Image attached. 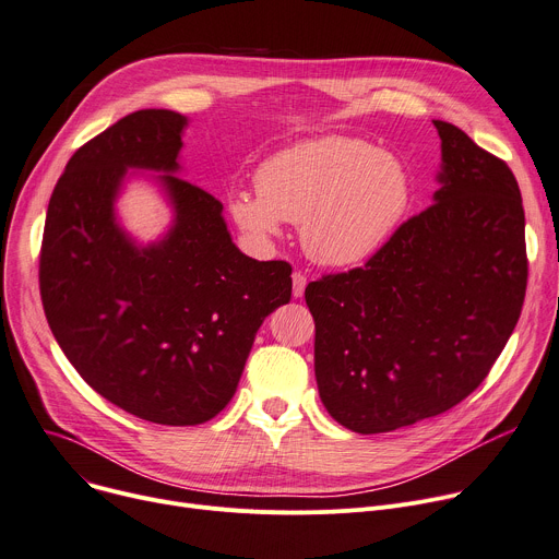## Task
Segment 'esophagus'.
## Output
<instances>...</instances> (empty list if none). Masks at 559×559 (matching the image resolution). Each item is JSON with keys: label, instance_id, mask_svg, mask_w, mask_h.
Masks as SVG:
<instances>
[{"label": "esophagus", "instance_id": "esophagus-1", "mask_svg": "<svg viewBox=\"0 0 559 559\" xmlns=\"http://www.w3.org/2000/svg\"><path fill=\"white\" fill-rule=\"evenodd\" d=\"M306 287H308V276L304 272H294L292 274V294H294V299H301V296L306 294Z\"/></svg>", "mask_w": 559, "mask_h": 559}]
</instances>
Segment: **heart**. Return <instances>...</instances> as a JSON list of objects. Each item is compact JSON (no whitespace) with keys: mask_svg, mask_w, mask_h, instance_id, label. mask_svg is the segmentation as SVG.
Here are the masks:
<instances>
[{"mask_svg":"<svg viewBox=\"0 0 559 559\" xmlns=\"http://www.w3.org/2000/svg\"><path fill=\"white\" fill-rule=\"evenodd\" d=\"M255 189L227 200L236 227L258 242L301 225L306 253L325 267H353L373 258L408 209L404 166L370 143L325 134L294 143L260 164Z\"/></svg>","mask_w":559,"mask_h":559,"instance_id":"obj_1","label":"heart"}]
</instances>
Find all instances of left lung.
I'll list each match as a JSON object with an SVG mask.
<instances>
[{"instance_id":"1","label":"left lung","mask_w":559,"mask_h":559,"mask_svg":"<svg viewBox=\"0 0 559 559\" xmlns=\"http://www.w3.org/2000/svg\"><path fill=\"white\" fill-rule=\"evenodd\" d=\"M440 189L364 267L306 287L328 414L357 433L433 418L465 400L522 314L526 217L506 162L433 121Z\"/></svg>"}]
</instances>
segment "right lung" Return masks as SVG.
I'll return each mask as SVG.
<instances>
[{
    "label": "right lung",
    "mask_w": 559,
    "mask_h": 559,
    "mask_svg": "<svg viewBox=\"0 0 559 559\" xmlns=\"http://www.w3.org/2000/svg\"><path fill=\"white\" fill-rule=\"evenodd\" d=\"M189 119L139 109L79 147L47 209L40 294L81 378L123 412L189 427L234 397L255 332L289 304L285 260L245 255L222 204L177 177ZM128 169L157 171L171 229L136 243L114 204Z\"/></svg>",
    "instance_id": "right-lung-1"
}]
</instances>
